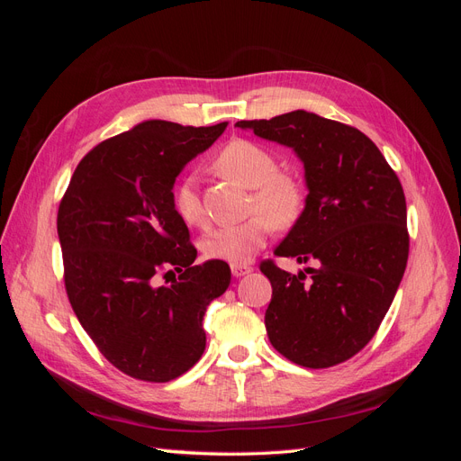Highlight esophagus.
<instances>
[{
	"label": "esophagus",
	"instance_id": "obj_1",
	"mask_svg": "<svg viewBox=\"0 0 461 461\" xmlns=\"http://www.w3.org/2000/svg\"><path fill=\"white\" fill-rule=\"evenodd\" d=\"M230 271H232V276L240 278V276H244V275L252 273L254 267H252V265H230Z\"/></svg>",
	"mask_w": 461,
	"mask_h": 461
}]
</instances>
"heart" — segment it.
<instances>
[{
	"instance_id": "heart-1",
	"label": "heart",
	"mask_w": 461,
	"mask_h": 461,
	"mask_svg": "<svg viewBox=\"0 0 461 461\" xmlns=\"http://www.w3.org/2000/svg\"><path fill=\"white\" fill-rule=\"evenodd\" d=\"M215 169L244 188H254L249 200L252 217L222 225L207 234L203 254L209 259L244 265L267 242L273 227L290 229L305 205L302 180L278 171L275 153L252 140H232L215 158ZM175 212L190 227H205L207 215L198 192V178L185 176L175 188Z\"/></svg>"
}]
</instances>
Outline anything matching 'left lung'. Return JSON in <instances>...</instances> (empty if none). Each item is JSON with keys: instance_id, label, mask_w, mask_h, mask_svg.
<instances>
[{"instance_id": "8db88e82", "label": "left lung", "mask_w": 461, "mask_h": 461, "mask_svg": "<svg viewBox=\"0 0 461 461\" xmlns=\"http://www.w3.org/2000/svg\"><path fill=\"white\" fill-rule=\"evenodd\" d=\"M265 140L296 151L303 163L305 207L275 256L317 261L298 275L259 265L273 298L265 329L278 354L310 369L356 356L379 329L406 271V196L369 138L310 111L269 121H239Z\"/></svg>"}]
</instances>
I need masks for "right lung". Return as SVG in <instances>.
Returning <instances> with one entry per match:
<instances>
[{
    "label": "right lung",
    "mask_w": 461,
    "mask_h": 461,
    "mask_svg": "<svg viewBox=\"0 0 461 461\" xmlns=\"http://www.w3.org/2000/svg\"><path fill=\"white\" fill-rule=\"evenodd\" d=\"M225 129L136 124L82 158L59 203L68 302L97 350L132 379L167 383L196 364L207 305L230 285L225 261L194 265L173 203L178 173Z\"/></svg>",
    "instance_id": "obj_1"
}]
</instances>
